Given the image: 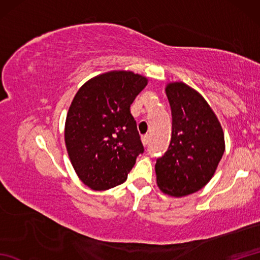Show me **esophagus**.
<instances>
[{
  "label": "esophagus",
  "instance_id": "obj_1",
  "mask_svg": "<svg viewBox=\"0 0 260 260\" xmlns=\"http://www.w3.org/2000/svg\"><path fill=\"white\" fill-rule=\"evenodd\" d=\"M142 143H143V145H144V146H147L148 143H150V136H148V135L142 136Z\"/></svg>",
  "mask_w": 260,
  "mask_h": 260
}]
</instances>
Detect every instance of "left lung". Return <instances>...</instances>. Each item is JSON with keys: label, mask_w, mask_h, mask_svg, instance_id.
I'll list each match as a JSON object with an SVG mask.
<instances>
[{"label": "left lung", "mask_w": 260, "mask_h": 260, "mask_svg": "<svg viewBox=\"0 0 260 260\" xmlns=\"http://www.w3.org/2000/svg\"><path fill=\"white\" fill-rule=\"evenodd\" d=\"M172 137L168 152L155 164L158 189L181 198L192 194L212 179L225 150L222 126L200 92L182 81L165 85Z\"/></svg>", "instance_id": "left-lung-1"}]
</instances>
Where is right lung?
Returning <instances> with one entry per match:
<instances>
[{
    "instance_id": "1",
    "label": "right lung",
    "mask_w": 260,
    "mask_h": 260,
    "mask_svg": "<svg viewBox=\"0 0 260 260\" xmlns=\"http://www.w3.org/2000/svg\"><path fill=\"white\" fill-rule=\"evenodd\" d=\"M147 77L110 70L77 91L64 123V143L76 174L93 191L124 183L144 148L131 105Z\"/></svg>"
}]
</instances>
